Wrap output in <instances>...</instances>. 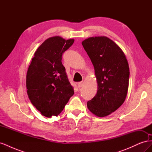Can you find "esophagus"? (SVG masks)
Returning a JSON list of instances; mask_svg holds the SVG:
<instances>
[{"label":"esophagus","instance_id":"obj_1","mask_svg":"<svg viewBox=\"0 0 152 152\" xmlns=\"http://www.w3.org/2000/svg\"><path fill=\"white\" fill-rule=\"evenodd\" d=\"M83 84H84V82L83 81L80 82H79V83H78V87H81L82 86H83Z\"/></svg>","mask_w":152,"mask_h":152}]
</instances>
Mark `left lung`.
<instances>
[{
    "label": "left lung",
    "instance_id": "1",
    "mask_svg": "<svg viewBox=\"0 0 152 152\" xmlns=\"http://www.w3.org/2000/svg\"><path fill=\"white\" fill-rule=\"evenodd\" d=\"M82 44L94 66L98 86L87 108L96 116H107L126 99L130 74L127 60L122 49L107 37H90Z\"/></svg>",
    "mask_w": 152,
    "mask_h": 152
}]
</instances>
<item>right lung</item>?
<instances>
[{
    "instance_id": "obj_1",
    "label": "right lung",
    "mask_w": 152,
    "mask_h": 152,
    "mask_svg": "<svg viewBox=\"0 0 152 152\" xmlns=\"http://www.w3.org/2000/svg\"><path fill=\"white\" fill-rule=\"evenodd\" d=\"M74 42L60 37L41 44L32 58L26 74L27 93L31 103L42 115L57 116L74 94L68 80L62 55Z\"/></svg>"
}]
</instances>
